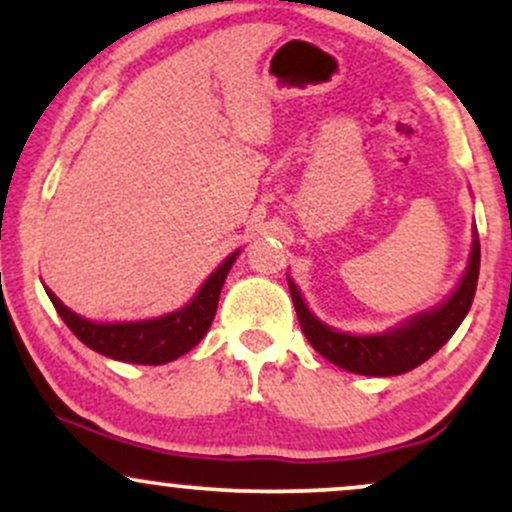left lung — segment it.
Listing matches in <instances>:
<instances>
[{"label": "left lung", "mask_w": 512, "mask_h": 512, "mask_svg": "<svg viewBox=\"0 0 512 512\" xmlns=\"http://www.w3.org/2000/svg\"><path fill=\"white\" fill-rule=\"evenodd\" d=\"M479 260V238L474 236L467 272H464L460 286H457V291L452 293L448 301L436 310L411 317L409 322H404L397 330L375 334V337H356V334L330 330V327L322 325L305 308L301 293H298L293 281H289V289L301 330L317 354L325 356L334 366L351 370V373L385 378V375H399L421 366L455 334L464 315L472 308L474 293H477Z\"/></svg>", "instance_id": "left-lung-1"}]
</instances>
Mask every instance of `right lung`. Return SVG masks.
I'll use <instances>...</instances> for the list:
<instances>
[{
    "label": "right lung",
    "instance_id": "1",
    "mask_svg": "<svg viewBox=\"0 0 512 512\" xmlns=\"http://www.w3.org/2000/svg\"><path fill=\"white\" fill-rule=\"evenodd\" d=\"M238 252H233L228 260L216 269L214 274L204 281V286L192 298L190 305L175 310V313L156 317V320L144 322H88L84 317L64 305L60 298L50 289L48 296L60 317L67 322V327L76 337L84 342L88 349L98 351V354L115 358V361L125 363H142V366H161V363L175 361L182 354L202 342L207 334L211 320L216 315V305H219L221 286L226 281L231 264L236 262Z\"/></svg>",
    "mask_w": 512,
    "mask_h": 512
}]
</instances>
